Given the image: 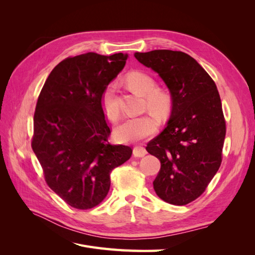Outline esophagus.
Wrapping results in <instances>:
<instances>
[{"instance_id":"esophagus-1","label":"esophagus","mask_w":255,"mask_h":255,"mask_svg":"<svg viewBox=\"0 0 255 255\" xmlns=\"http://www.w3.org/2000/svg\"><path fill=\"white\" fill-rule=\"evenodd\" d=\"M146 154V151L142 146H135L133 149V155L135 157H143Z\"/></svg>"}]
</instances>
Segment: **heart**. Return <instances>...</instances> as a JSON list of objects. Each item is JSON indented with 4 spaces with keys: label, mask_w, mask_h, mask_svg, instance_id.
<instances>
[{
    "label": "heart",
    "mask_w": 255,
    "mask_h": 255,
    "mask_svg": "<svg viewBox=\"0 0 255 255\" xmlns=\"http://www.w3.org/2000/svg\"><path fill=\"white\" fill-rule=\"evenodd\" d=\"M128 84L140 95L145 96L148 109L158 116H164L171 107V98L167 92L156 89V82L149 74L135 71L128 75ZM115 82L110 83L102 92L101 107L104 114L112 120L119 117V107L116 100ZM157 122L150 115L127 118L117 128L115 136L121 142H135L149 137L156 132Z\"/></svg>",
    "instance_id": "obj_1"
}]
</instances>
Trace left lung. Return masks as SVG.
I'll return each instance as SVG.
<instances>
[{"instance_id": "left-lung-1", "label": "left lung", "mask_w": 255, "mask_h": 255, "mask_svg": "<svg viewBox=\"0 0 255 255\" xmlns=\"http://www.w3.org/2000/svg\"><path fill=\"white\" fill-rule=\"evenodd\" d=\"M134 56L158 73L172 100L167 127L145 146L160 161L154 190L167 203L188 204L203 194L221 165L226 120L219 92L186 53L154 50Z\"/></svg>"}]
</instances>
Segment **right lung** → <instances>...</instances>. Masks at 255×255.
Wrapping results in <instances>:
<instances>
[{
	"instance_id": "right-lung-1",
	"label": "right lung",
	"mask_w": 255,
	"mask_h": 255,
	"mask_svg": "<svg viewBox=\"0 0 255 255\" xmlns=\"http://www.w3.org/2000/svg\"><path fill=\"white\" fill-rule=\"evenodd\" d=\"M128 54L89 52L53 69L38 97L32 148L49 187L70 206L89 210L111 187L113 169L133 150L111 144L101 107L105 87L126 66Z\"/></svg>"
}]
</instances>
